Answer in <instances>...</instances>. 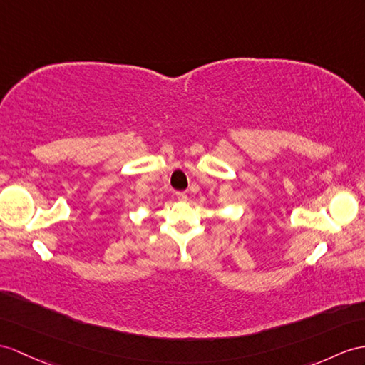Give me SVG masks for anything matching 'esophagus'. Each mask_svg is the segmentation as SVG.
<instances>
[{
	"label": "esophagus",
	"mask_w": 365,
	"mask_h": 365,
	"mask_svg": "<svg viewBox=\"0 0 365 365\" xmlns=\"http://www.w3.org/2000/svg\"><path fill=\"white\" fill-rule=\"evenodd\" d=\"M176 198H178V201L185 202L189 197H187V193H185V192H176Z\"/></svg>",
	"instance_id": "obj_1"
}]
</instances>
